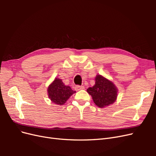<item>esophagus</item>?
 Segmentation results:
<instances>
[{
  "instance_id": "34e87169",
  "label": "esophagus",
  "mask_w": 156,
  "mask_h": 156,
  "mask_svg": "<svg viewBox=\"0 0 156 156\" xmlns=\"http://www.w3.org/2000/svg\"><path fill=\"white\" fill-rule=\"evenodd\" d=\"M75 89L77 91L78 90H83L84 89V86H80V85H77L75 87Z\"/></svg>"
}]
</instances>
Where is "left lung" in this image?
Returning a JSON list of instances; mask_svg holds the SVG:
<instances>
[{"label":"left lung","mask_w":156,"mask_h":156,"mask_svg":"<svg viewBox=\"0 0 156 156\" xmlns=\"http://www.w3.org/2000/svg\"><path fill=\"white\" fill-rule=\"evenodd\" d=\"M95 80V85L87 89L94 103L101 108L112 104L117 98L118 90L115 84L100 75H98Z\"/></svg>","instance_id":"left-lung-1"}]
</instances>
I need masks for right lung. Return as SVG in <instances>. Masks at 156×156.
<instances>
[{
	"label": "right lung",
	"mask_w": 156,
	"mask_h": 156,
	"mask_svg": "<svg viewBox=\"0 0 156 156\" xmlns=\"http://www.w3.org/2000/svg\"><path fill=\"white\" fill-rule=\"evenodd\" d=\"M49 98L55 104L63 105L75 91L69 86H66L60 79L56 78L48 90Z\"/></svg>",
	"instance_id": "1"
}]
</instances>
